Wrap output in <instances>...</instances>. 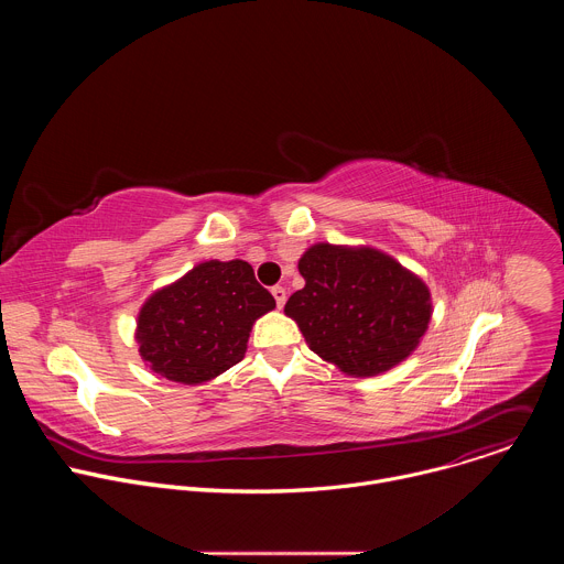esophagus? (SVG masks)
<instances>
[{
	"mask_svg": "<svg viewBox=\"0 0 564 564\" xmlns=\"http://www.w3.org/2000/svg\"><path fill=\"white\" fill-rule=\"evenodd\" d=\"M272 296H274L276 305H279V307H283V305H285V299H288V292H285V288L276 285V288H272Z\"/></svg>",
	"mask_w": 564,
	"mask_h": 564,
	"instance_id": "esophagus-1",
	"label": "esophagus"
}]
</instances>
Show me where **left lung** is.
Listing matches in <instances>:
<instances>
[{
    "label": "left lung",
    "mask_w": 564,
    "mask_h": 564,
    "mask_svg": "<svg viewBox=\"0 0 564 564\" xmlns=\"http://www.w3.org/2000/svg\"><path fill=\"white\" fill-rule=\"evenodd\" d=\"M305 281L285 303L314 355L348 377H375L406 361L429 330V285L370 246L314 243L299 259Z\"/></svg>",
    "instance_id": "obj_1"
}]
</instances>
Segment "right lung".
Wrapping results in <instances>:
<instances>
[{
	"mask_svg": "<svg viewBox=\"0 0 564 564\" xmlns=\"http://www.w3.org/2000/svg\"><path fill=\"white\" fill-rule=\"evenodd\" d=\"M274 307L248 261L209 259L147 296L133 339L155 377L200 386L246 357L252 326Z\"/></svg>",
	"mask_w": 564,
	"mask_h": 564,
	"instance_id": "right-lung-1",
	"label": "right lung"
}]
</instances>
